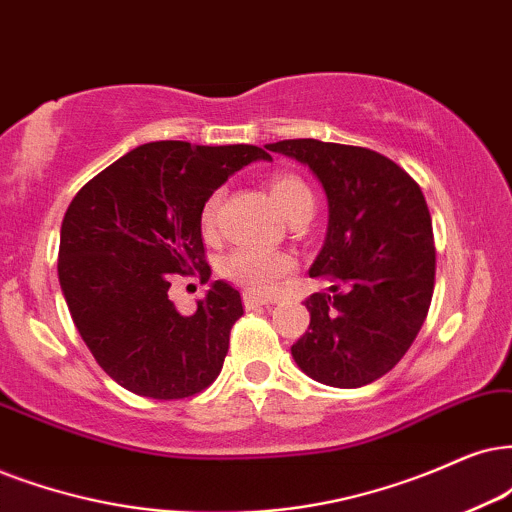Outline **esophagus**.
<instances>
[{"label":"esophagus","instance_id":"esophagus-1","mask_svg":"<svg viewBox=\"0 0 512 512\" xmlns=\"http://www.w3.org/2000/svg\"><path fill=\"white\" fill-rule=\"evenodd\" d=\"M243 304H245V309H255V307H262V304H271V297L257 295V293H245Z\"/></svg>","mask_w":512,"mask_h":512}]
</instances>
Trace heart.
Returning a JSON list of instances; mask_svg holds the SVG:
<instances>
[{
    "label": "heart",
    "mask_w": 512,
    "mask_h": 512,
    "mask_svg": "<svg viewBox=\"0 0 512 512\" xmlns=\"http://www.w3.org/2000/svg\"><path fill=\"white\" fill-rule=\"evenodd\" d=\"M271 200H274L276 210L283 217L290 219L297 212L312 210L314 212V193L307 184L295 174H276L269 184ZM219 208V193L205 200L203 212H200V224L203 229H215ZM224 274L238 286L248 290H269L281 276H286L293 269V260L286 252L264 250V248H238L224 260Z\"/></svg>",
    "instance_id": "obj_1"
}]
</instances>
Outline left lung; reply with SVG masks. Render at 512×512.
Instances as JSON below:
<instances>
[{
  "mask_svg": "<svg viewBox=\"0 0 512 512\" xmlns=\"http://www.w3.org/2000/svg\"><path fill=\"white\" fill-rule=\"evenodd\" d=\"M269 151L307 165L328 200V229L309 276L331 283L309 297V331L290 347L309 378L361 387L404 357L428 316L435 243L423 191L385 155L288 139Z\"/></svg>",
  "mask_w": 512,
  "mask_h": 512,
  "instance_id": "left-lung-1",
  "label": "left lung"
}]
</instances>
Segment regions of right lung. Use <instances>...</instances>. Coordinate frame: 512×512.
I'll return each mask as SVG.
<instances>
[{
  "instance_id": "right-lung-1",
  "label": "right lung",
  "mask_w": 512,
  "mask_h": 512,
  "mask_svg": "<svg viewBox=\"0 0 512 512\" xmlns=\"http://www.w3.org/2000/svg\"><path fill=\"white\" fill-rule=\"evenodd\" d=\"M271 160L248 144H144L77 191L61 224L58 283L84 345L115 383L151 399H184L222 371L241 293L212 281L196 314L167 295L172 274L200 276V212L231 174Z\"/></svg>"
}]
</instances>
